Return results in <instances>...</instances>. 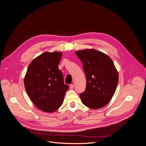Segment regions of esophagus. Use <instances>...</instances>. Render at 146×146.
<instances>
[{
  "label": "esophagus",
  "mask_w": 146,
  "mask_h": 146,
  "mask_svg": "<svg viewBox=\"0 0 146 146\" xmlns=\"http://www.w3.org/2000/svg\"><path fill=\"white\" fill-rule=\"evenodd\" d=\"M69 88H70V89H73V88H74V84H70V85H69Z\"/></svg>",
  "instance_id": "obj_1"
}]
</instances>
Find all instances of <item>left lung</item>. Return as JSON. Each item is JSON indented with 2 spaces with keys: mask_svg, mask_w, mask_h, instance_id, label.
Returning a JSON list of instances; mask_svg holds the SVG:
<instances>
[{
  "mask_svg": "<svg viewBox=\"0 0 146 146\" xmlns=\"http://www.w3.org/2000/svg\"><path fill=\"white\" fill-rule=\"evenodd\" d=\"M83 64L86 78L85 91L80 94L82 103L91 109L104 107L116 91L119 75L112 60L95 49L76 52Z\"/></svg>",
  "mask_w": 146,
  "mask_h": 146,
  "instance_id": "1",
  "label": "left lung"
}]
</instances>
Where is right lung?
Here are the masks:
<instances>
[{"instance_id": "add662e5", "label": "right lung", "mask_w": 146, "mask_h": 146, "mask_svg": "<svg viewBox=\"0 0 146 146\" xmlns=\"http://www.w3.org/2000/svg\"><path fill=\"white\" fill-rule=\"evenodd\" d=\"M61 56L62 53L59 52L43 53L30 63L26 72V91L35 105L42 111L52 113L58 109L69 88L58 69Z\"/></svg>"}]
</instances>
